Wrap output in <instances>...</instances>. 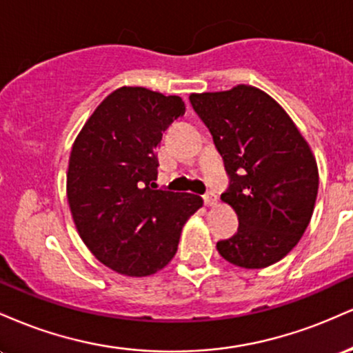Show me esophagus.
<instances>
[{
	"label": "esophagus",
	"instance_id": "34e87169",
	"mask_svg": "<svg viewBox=\"0 0 353 353\" xmlns=\"http://www.w3.org/2000/svg\"><path fill=\"white\" fill-rule=\"evenodd\" d=\"M204 202H205V205H208V208H212V205L217 204V196H216V194H214V192L205 194V196H204Z\"/></svg>",
	"mask_w": 353,
	"mask_h": 353
}]
</instances>
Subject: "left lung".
Wrapping results in <instances>:
<instances>
[{
  "label": "left lung",
  "instance_id": "8db88e82",
  "mask_svg": "<svg viewBox=\"0 0 353 353\" xmlns=\"http://www.w3.org/2000/svg\"><path fill=\"white\" fill-rule=\"evenodd\" d=\"M189 99L232 181L221 199L236 210L239 229L217 242L219 254L244 269L275 264L299 244L314 214L319 168L309 143L285 109L250 84Z\"/></svg>",
  "mask_w": 353,
  "mask_h": 353
}]
</instances>
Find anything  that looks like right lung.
<instances>
[{
	"mask_svg": "<svg viewBox=\"0 0 353 353\" xmlns=\"http://www.w3.org/2000/svg\"><path fill=\"white\" fill-rule=\"evenodd\" d=\"M184 111L179 96L117 88L72 144L66 174L72 221L91 254L121 275L148 277L164 269L184 224L204 204L194 194L152 189L157 145Z\"/></svg>",
	"mask_w": 353,
	"mask_h": 353,
	"instance_id": "obj_1",
	"label": "right lung"
}]
</instances>
